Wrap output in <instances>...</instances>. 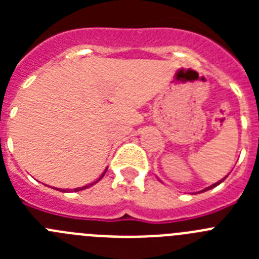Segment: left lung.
I'll use <instances>...</instances> for the list:
<instances>
[{
	"label": "left lung",
	"instance_id": "8db88e82",
	"mask_svg": "<svg viewBox=\"0 0 259 259\" xmlns=\"http://www.w3.org/2000/svg\"><path fill=\"white\" fill-rule=\"evenodd\" d=\"M226 178H227V176H226ZM226 178H223V179H222V180H219V182H218V183H215V184H212V185H210V187H207V188H205V189H203V191H201V192H205V191H209V189H211V188H214V187H217V185H219V184H221V183H222V182H223V180H224V179H226Z\"/></svg>",
	"mask_w": 259,
	"mask_h": 259
}]
</instances>
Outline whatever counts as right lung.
Returning <instances> with one entry per match:
<instances>
[{"instance_id":"1","label":"right lung","mask_w":259,"mask_h":259,"mask_svg":"<svg viewBox=\"0 0 259 259\" xmlns=\"http://www.w3.org/2000/svg\"><path fill=\"white\" fill-rule=\"evenodd\" d=\"M105 172H106V171H105ZM105 172L102 174V175H101V178H100V179H98V180H96L95 183H91V184H88V185H84V187H80V188H75L74 191H75V192H77V191H83V189H87V188H89V187H92V185H95L96 183H97V182H100V180L102 179V176L105 175ZM57 191H59V189L57 188ZM62 192H70V189H66V191H65V189H62Z\"/></svg>"}]
</instances>
